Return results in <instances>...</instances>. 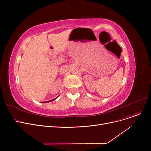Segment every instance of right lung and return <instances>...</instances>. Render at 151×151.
Listing matches in <instances>:
<instances>
[{"instance_id":"add662e5","label":"right lung","mask_w":151,"mask_h":151,"mask_svg":"<svg viewBox=\"0 0 151 151\" xmlns=\"http://www.w3.org/2000/svg\"><path fill=\"white\" fill-rule=\"evenodd\" d=\"M59 97V96H58ZM58 97H57L56 98H55V99H52V100H49V101H43V102H42V103H44V104H45V103H47V102H50V101H53V100H55Z\"/></svg>"}]
</instances>
